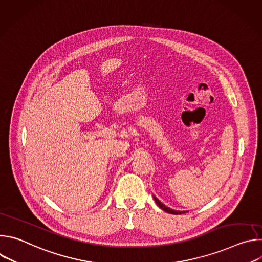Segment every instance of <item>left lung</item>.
Here are the masks:
<instances>
[{"mask_svg":"<svg viewBox=\"0 0 262 262\" xmlns=\"http://www.w3.org/2000/svg\"><path fill=\"white\" fill-rule=\"evenodd\" d=\"M154 199H155V201H156V203L158 204V206L160 207V208H162L163 210H165L166 212H168V213H172V214H181V213H184L185 211H179V210H174V209H172V208H170V207H168V206H166L164 203H162L157 197H155L154 196Z\"/></svg>","mask_w":262,"mask_h":262,"instance_id":"1","label":"left lung"}]
</instances>
